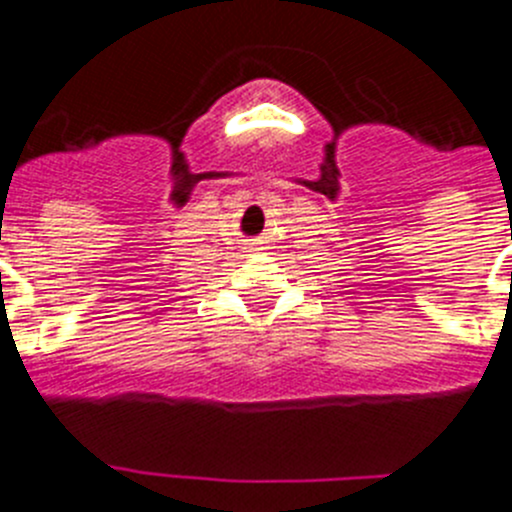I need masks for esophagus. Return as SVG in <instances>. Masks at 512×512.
Returning <instances> with one entry per match:
<instances>
[{
	"label": "esophagus",
	"instance_id": "obj_1",
	"mask_svg": "<svg viewBox=\"0 0 512 512\" xmlns=\"http://www.w3.org/2000/svg\"><path fill=\"white\" fill-rule=\"evenodd\" d=\"M259 246H261V243H259V238H253V241L248 243V248H259Z\"/></svg>",
	"mask_w": 512,
	"mask_h": 512
}]
</instances>
